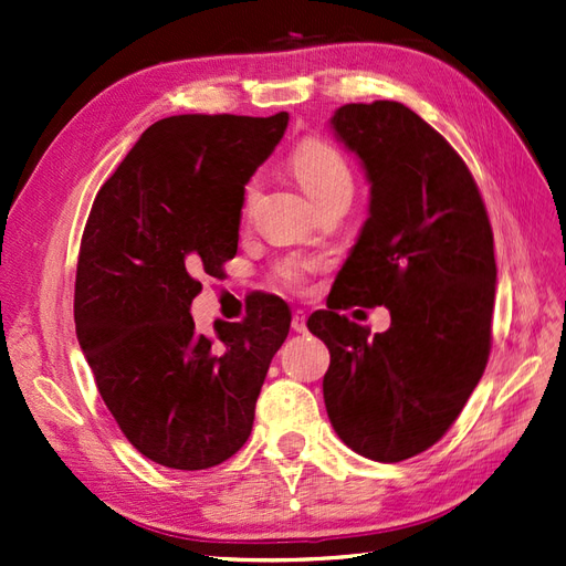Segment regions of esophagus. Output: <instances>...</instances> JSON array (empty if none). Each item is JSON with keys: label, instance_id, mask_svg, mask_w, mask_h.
<instances>
[{"label": "esophagus", "instance_id": "34e87169", "mask_svg": "<svg viewBox=\"0 0 566 566\" xmlns=\"http://www.w3.org/2000/svg\"><path fill=\"white\" fill-rule=\"evenodd\" d=\"M292 329L298 332V334L308 332V325H305V313H303V311H296V313H294V317H292Z\"/></svg>", "mask_w": 566, "mask_h": 566}]
</instances>
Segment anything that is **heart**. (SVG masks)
I'll return each instance as SVG.
<instances>
[{
    "label": "heart",
    "mask_w": 566,
    "mask_h": 566,
    "mask_svg": "<svg viewBox=\"0 0 566 566\" xmlns=\"http://www.w3.org/2000/svg\"><path fill=\"white\" fill-rule=\"evenodd\" d=\"M292 170L315 203L332 197V193L353 189V175L346 158L329 142L319 137H305L303 142H298V147L292 151ZM253 199L255 182H251L247 189V203H251ZM311 268L313 265L308 261L289 258V261H282L277 265V274L284 284L301 286Z\"/></svg>",
    "instance_id": "obj_1"
}]
</instances>
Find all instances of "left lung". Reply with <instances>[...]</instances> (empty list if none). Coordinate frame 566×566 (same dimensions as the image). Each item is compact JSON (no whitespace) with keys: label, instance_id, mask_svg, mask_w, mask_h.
Listing matches in <instances>:
<instances>
[{"label":"left lung","instance_id":"8db88e82","mask_svg":"<svg viewBox=\"0 0 566 566\" xmlns=\"http://www.w3.org/2000/svg\"><path fill=\"white\" fill-rule=\"evenodd\" d=\"M332 130L365 168L369 216L308 329L329 348L322 394L338 439L400 462L441 439L486 369L493 230L470 168L408 106L346 104ZM350 304H386L392 327L369 337L337 315Z\"/></svg>","mask_w":566,"mask_h":566}]
</instances>
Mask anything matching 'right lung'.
<instances>
[{
  "instance_id": "right-lung-1",
  "label": "right lung",
  "mask_w": 566,
  "mask_h": 566,
  "mask_svg": "<svg viewBox=\"0 0 566 566\" xmlns=\"http://www.w3.org/2000/svg\"><path fill=\"white\" fill-rule=\"evenodd\" d=\"M289 113L170 116L96 193L80 244L75 334L106 408L144 458L208 470L247 443L272 355L292 325L277 296L197 334L199 277L237 253L244 187Z\"/></svg>"
}]
</instances>
